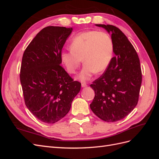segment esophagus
<instances>
[{"instance_id": "34e87169", "label": "esophagus", "mask_w": 159, "mask_h": 159, "mask_svg": "<svg viewBox=\"0 0 159 159\" xmlns=\"http://www.w3.org/2000/svg\"><path fill=\"white\" fill-rule=\"evenodd\" d=\"M87 84H85V83H82V84H81V87H82V88H86V87H87Z\"/></svg>"}]
</instances>
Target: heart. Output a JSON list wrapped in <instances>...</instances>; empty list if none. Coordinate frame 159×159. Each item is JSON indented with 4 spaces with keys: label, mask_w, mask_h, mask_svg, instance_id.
I'll return each mask as SVG.
<instances>
[{
    "label": "heart",
    "mask_w": 159,
    "mask_h": 159,
    "mask_svg": "<svg viewBox=\"0 0 159 159\" xmlns=\"http://www.w3.org/2000/svg\"><path fill=\"white\" fill-rule=\"evenodd\" d=\"M70 47L61 52V60L69 73L75 74L83 60V69L77 77L83 81L89 80L95 72L104 71L113 57L112 39L104 32H81L72 39Z\"/></svg>",
    "instance_id": "obj_1"
}]
</instances>
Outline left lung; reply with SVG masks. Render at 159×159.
<instances>
[{
    "label": "left lung",
    "instance_id": "left-lung-1",
    "mask_svg": "<svg viewBox=\"0 0 159 159\" xmlns=\"http://www.w3.org/2000/svg\"><path fill=\"white\" fill-rule=\"evenodd\" d=\"M111 35L115 56L103 75L90 87L95 97L90 108L107 122L125 117L136 107L142 82L139 56L121 30L113 25H95Z\"/></svg>",
    "mask_w": 159,
    "mask_h": 159
}]
</instances>
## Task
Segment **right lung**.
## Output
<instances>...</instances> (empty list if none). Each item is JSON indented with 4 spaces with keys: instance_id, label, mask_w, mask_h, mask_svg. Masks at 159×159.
Wrapping results in <instances>:
<instances>
[{
    "instance_id": "right-lung-1",
    "label": "right lung",
    "mask_w": 159,
    "mask_h": 159,
    "mask_svg": "<svg viewBox=\"0 0 159 159\" xmlns=\"http://www.w3.org/2000/svg\"><path fill=\"white\" fill-rule=\"evenodd\" d=\"M73 28L48 26L27 46L20 79L27 108L45 123H54L69 112L81 84L60 66V54Z\"/></svg>"
}]
</instances>
